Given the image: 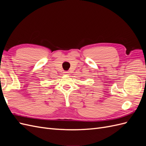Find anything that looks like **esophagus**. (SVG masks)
Wrapping results in <instances>:
<instances>
[{
  "label": "esophagus",
  "instance_id": "obj_1",
  "mask_svg": "<svg viewBox=\"0 0 146 146\" xmlns=\"http://www.w3.org/2000/svg\"><path fill=\"white\" fill-rule=\"evenodd\" d=\"M69 74H70V73H69V72H68V71H66V72H64V74L66 75V76H69Z\"/></svg>",
  "mask_w": 146,
  "mask_h": 146
}]
</instances>
